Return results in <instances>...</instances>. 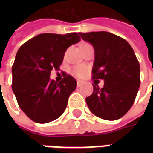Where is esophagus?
Listing matches in <instances>:
<instances>
[{"label":"esophagus","mask_w":153,"mask_h":153,"mask_svg":"<svg viewBox=\"0 0 153 153\" xmlns=\"http://www.w3.org/2000/svg\"><path fill=\"white\" fill-rule=\"evenodd\" d=\"M83 82H82V81H78V82H77V86L78 87L82 86V85H83Z\"/></svg>","instance_id":"1"}]
</instances>
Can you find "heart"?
I'll list each match as a JSON object with an SVG mask.
<instances>
[{
  "label": "heart",
  "mask_w": 153,
  "mask_h": 153,
  "mask_svg": "<svg viewBox=\"0 0 153 153\" xmlns=\"http://www.w3.org/2000/svg\"><path fill=\"white\" fill-rule=\"evenodd\" d=\"M88 68L85 65H75L71 70V72L74 75L79 77V78L85 76L86 74L88 73Z\"/></svg>",
  "instance_id": "b5f03b06"
}]
</instances>
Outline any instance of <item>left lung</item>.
Returning a JSON list of instances; mask_svg holds the SVG:
<instances>
[{
    "label": "left lung",
    "mask_w": 153,
    "mask_h": 153,
    "mask_svg": "<svg viewBox=\"0 0 153 153\" xmlns=\"http://www.w3.org/2000/svg\"><path fill=\"white\" fill-rule=\"evenodd\" d=\"M79 33L94 48L93 79L104 80L102 88L93 84L87 105L99 118H121L133 106L140 86V66L134 51L127 41L108 32Z\"/></svg>",
    "instance_id": "left-lung-1"
}]
</instances>
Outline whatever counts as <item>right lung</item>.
Returning a JSON list of instances; mask_svg holds the SVG:
<instances>
[{
    "mask_svg": "<svg viewBox=\"0 0 153 153\" xmlns=\"http://www.w3.org/2000/svg\"><path fill=\"white\" fill-rule=\"evenodd\" d=\"M80 40L77 33H42L19 49L12 66V89L19 107L32 120L45 124L64 113L77 82L64 74L57 83L50 79L51 71L59 70L67 48Z\"/></svg>",
    "mask_w": 153,
    "mask_h": 153,
    "instance_id": "1",
    "label": "right lung"
}]
</instances>
